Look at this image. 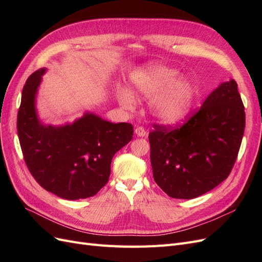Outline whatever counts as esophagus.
Masks as SVG:
<instances>
[{
  "instance_id": "1",
  "label": "esophagus",
  "mask_w": 262,
  "mask_h": 262,
  "mask_svg": "<svg viewBox=\"0 0 262 262\" xmlns=\"http://www.w3.org/2000/svg\"><path fill=\"white\" fill-rule=\"evenodd\" d=\"M134 132H136L138 137H141V138H143V137L146 136V131H145L143 126H138V128H136V130H134Z\"/></svg>"
}]
</instances>
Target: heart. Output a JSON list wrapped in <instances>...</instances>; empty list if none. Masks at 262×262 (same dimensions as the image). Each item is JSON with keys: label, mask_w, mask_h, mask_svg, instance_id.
<instances>
[{"label": "heart", "mask_w": 262, "mask_h": 262, "mask_svg": "<svg viewBox=\"0 0 262 262\" xmlns=\"http://www.w3.org/2000/svg\"><path fill=\"white\" fill-rule=\"evenodd\" d=\"M132 89L139 97L150 99L152 115L165 124H177L189 116L198 96V84L190 76H180L177 69L150 64L131 74ZM119 101L126 109L136 106V97L125 89L119 91Z\"/></svg>", "instance_id": "obj_1"}]
</instances>
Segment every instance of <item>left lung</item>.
Wrapping results in <instances>:
<instances>
[{
	"label": "left lung",
	"instance_id": "left-lung-1",
	"mask_svg": "<svg viewBox=\"0 0 262 262\" xmlns=\"http://www.w3.org/2000/svg\"><path fill=\"white\" fill-rule=\"evenodd\" d=\"M154 129L148 141L156 184L175 199L209 192L228 177L242 144L245 108L237 83H222L181 126Z\"/></svg>",
	"mask_w": 262,
	"mask_h": 262
}]
</instances>
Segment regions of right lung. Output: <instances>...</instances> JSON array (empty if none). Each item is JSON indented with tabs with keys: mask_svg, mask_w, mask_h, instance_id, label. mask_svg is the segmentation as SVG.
<instances>
[{
	"mask_svg": "<svg viewBox=\"0 0 262 262\" xmlns=\"http://www.w3.org/2000/svg\"><path fill=\"white\" fill-rule=\"evenodd\" d=\"M46 69L24 85L17 115V133L31 175L47 191L67 200L96 194L110 176L114 155L131 141L130 123H113L85 113L73 123L54 126L39 120L36 96Z\"/></svg>",
	"mask_w": 262,
	"mask_h": 262,
	"instance_id": "add662e5",
	"label": "right lung"
}]
</instances>
